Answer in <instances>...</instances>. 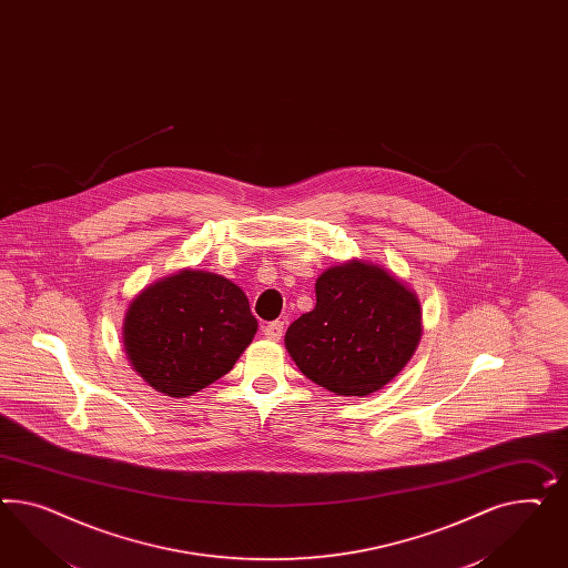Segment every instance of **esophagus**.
Instances as JSON below:
<instances>
[{
	"label": "esophagus",
	"mask_w": 568,
	"mask_h": 568,
	"mask_svg": "<svg viewBox=\"0 0 568 568\" xmlns=\"http://www.w3.org/2000/svg\"><path fill=\"white\" fill-rule=\"evenodd\" d=\"M263 334L267 341H280L284 336V322H272V324L265 325Z\"/></svg>",
	"instance_id": "34e87169"
}]
</instances>
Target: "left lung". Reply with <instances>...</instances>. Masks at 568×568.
<instances>
[{
    "label": "left lung",
    "instance_id": "1",
    "mask_svg": "<svg viewBox=\"0 0 568 568\" xmlns=\"http://www.w3.org/2000/svg\"><path fill=\"white\" fill-rule=\"evenodd\" d=\"M313 311L292 322L284 344L296 367L336 396L384 388L422 341V303L400 277L372 261L327 267Z\"/></svg>",
    "mask_w": 568,
    "mask_h": 568
}]
</instances>
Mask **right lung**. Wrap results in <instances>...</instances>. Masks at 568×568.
I'll return each instance as SVG.
<instances>
[{
	"mask_svg": "<svg viewBox=\"0 0 568 568\" xmlns=\"http://www.w3.org/2000/svg\"><path fill=\"white\" fill-rule=\"evenodd\" d=\"M257 332L232 280L180 270L139 292L124 315V351L155 392L186 398L226 375Z\"/></svg>",
	"mask_w": 568,
	"mask_h": 568,
	"instance_id": "1",
	"label": "right lung"
}]
</instances>
